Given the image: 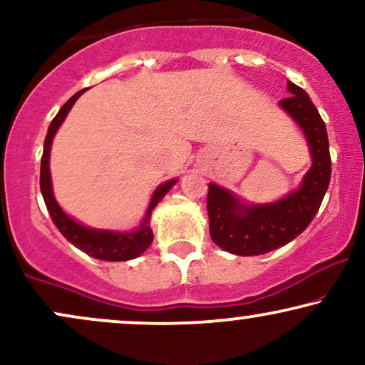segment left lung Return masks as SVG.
<instances>
[{"mask_svg": "<svg viewBox=\"0 0 365 365\" xmlns=\"http://www.w3.org/2000/svg\"><path fill=\"white\" fill-rule=\"evenodd\" d=\"M287 91L291 96L279 105L303 128L313 165L299 190L269 205L247 206L230 191L208 184L206 208L211 240L230 254L260 255L286 245L312 223L330 184L331 160L325 121L299 86L287 83Z\"/></svg>", "mask_w": 365, "mask_h": 365, "instance_id": "left-lung-1", "label": "left lung"}]
</instances>
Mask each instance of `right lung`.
Returning a JSON list of instances; mask_svg holds the SVG:
<instances>
[{"instance_id":"add662e5","label":"right lung","mask_w":365,"mask_h":365,"mask_svg":"<svg viewBox=\"0 0 365 365\" xmlns=\"http://www.w3.org/2000/svg\"><path fill=\"white\" fill-rule=\"evenodd\" d=\"M86 89H81L74 94L71 100H67L64 106L58 110L56 118L52 120L51 127H48L47 137H45L43 142V154H42V164H40V191H42L45 206H47L48 213H51V218L58 232L64 235L67 240L71 242L74 247H78L79 250L86 252L88 255H91L94 259L101 260H110V262H123V260H130L138 257V255L143 254L148 247H150L152 240H154V233H152L150 225H148V220H150L152 210L155 208L157 203L162 201V197L168 195V191L175 184V179L173 181H168L160 184L157 187L154 196H152L150 205H148V210L145 213V218L140 225V228L135 232H106V230H94V228L83 227V225L74 222L73 218H69L62 211L61 206L57 205L56 197H53L52 192V182H51V169H48V159H51V145L52 138L58 127L62 125V121L71 111V108L78 98L83 94Z\"/></svg>"}]
</instances>
